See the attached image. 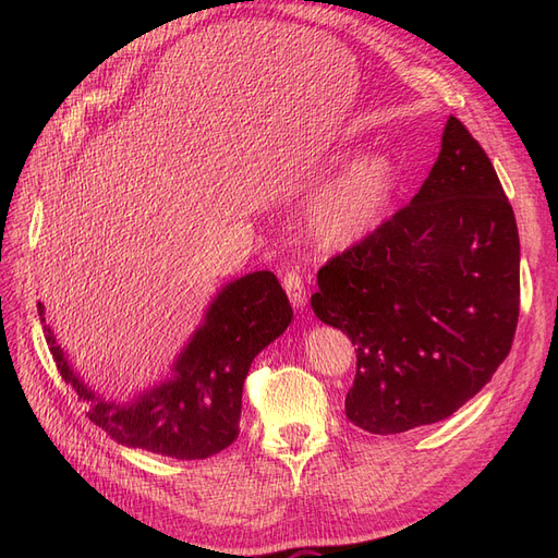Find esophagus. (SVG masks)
<instances>
[{"label": "esophagus", "mask_w": 558, "mask_h": 558, "mask_svg": "<svg viewBox=\"0 0 558 558\" xmlns=\"http://www.w3.org/2000/svg\"><path fill=\"white\" fill-rule=\"evenodd\" d=\"M281 283H283L286 293H289V298H291V305L298 307V310L305 307L307 286H305V279H302L298 269H286L283 277H281Z\"/></svg>", "instance_id": "34e87169"}]
</instances>
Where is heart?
<instances>
[{"mask_svg":"<svg viewBox=\"0 0 558 558\" xmlns=\"http://www.w3.org/2000/svg\"><path fill=\"white\" fill-rule=\"evenodd\" d=\"M391 191V167L379 156L351 162L314 202L312 226L328 246H344L373 230Z\"/></svg>","mask_w":558,"mask_h":558,"instance_id":"1","label":"heart"}]
</instances>
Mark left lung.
I'll list each match as a JSON object with an SVG mask.
<instances>
[{
  "instance_id": "obj_1",
  "label": "left lung",
  "mask_w": 558,
  "mask_h": 558,
  "mask_svg": "<svg viewBox=\"0 0 558 558\" xmlns=\"http://www.w3.org/2000/svg\"><path fill=\"white\" fill-rule=\"evenodd\" d=\"M314 314L356 347L347 416L391 435L451 416L508 359L519 320V232L492 160L449 116L408 207L316 275Z\"/></svg>"
}]
</instances>
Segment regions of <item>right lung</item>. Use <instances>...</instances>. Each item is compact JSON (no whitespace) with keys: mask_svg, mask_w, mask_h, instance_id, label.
I'll return each instance as SVG.
<instances>
[{"mask_svg":"<svg viewBox=\"0 0 558 558\" xmlns=\"http://www.w3.org/2000/svg\"><path fill=\"white\" fill-rule=\"evenodd\" d=\"M37 310L46 324L41 300ZM291 318V302L267 269L228 283L177 361L174 379L130 404L97 398L66 365L50 328H44L62 379L90 402L93 424L125 447L199 461L238 440L251 361L289 328Z\"/></svg>","mask_w":558,"mask_h":558,"instance_id":"right-lung-1","label":"right lung"}]
</instances>
